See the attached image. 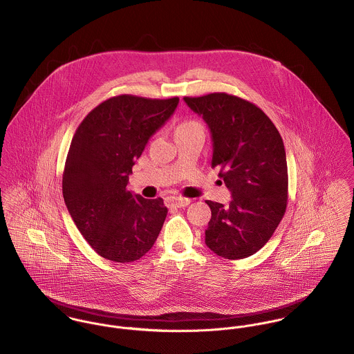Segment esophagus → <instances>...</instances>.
Returning <instances> with one entry per match:
<instances>
[{
  "instance_id": "obj_1",
  "label": "esophagus",
  "mask_w": 354,
  "mask_h": 354,
  "mask_svg": "<svg viewBox=\"0 0 354 354\" xmlns=\"http://www.w3.org/2000/svg\"><path fill=\"white\" fill-rule=\"evenodd\" d=\"M191 203V198L187 197H178V196H173V197H167L166 198V204L169 207H176V208H184Z\"/></svg>"
}]
</instances>
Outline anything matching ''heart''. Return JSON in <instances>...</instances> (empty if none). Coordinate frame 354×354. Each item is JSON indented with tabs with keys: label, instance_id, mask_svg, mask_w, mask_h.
I'll return each instance as SVG.
<instances>
[{
	"label": "heart",
	"instance_id": "1",
	"mask_svg": "<svg viewBox=\"0 0 354 354\" xmlns=\"http://www.w3.org/2000/svg\"><path fill=\"white\" fill-rule=\"evenodd\" d=\"M201 129V126L196 122V120H185V122H181L177 129H176V133L177 132H181V131H187V129Z\"/></svg>",
	"mask_w": 354,
	"mask_h": 354
}]
</instances>
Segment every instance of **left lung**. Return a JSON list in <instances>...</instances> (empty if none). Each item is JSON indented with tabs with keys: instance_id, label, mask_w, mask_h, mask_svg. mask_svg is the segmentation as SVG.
<instances>
[{
	"instance_id": "1",
	"label": "left lung",
	"mask_w": 354,
	"mask_h": 354,
	"mask_svg": "<svg viewBox=\"0 0 354 354\" xmlns=\"http://www.w3.org/2000/svg\"><path fill=\"white\" fill-rule=\"evenodd\" d=\"M212 136V167L231 192V203L207 200L212 216L205 245L219 257H250L270 239L288 200L286 149L272 120L250 101L227 93L184 97Z\"/></svg>"
}]
</instances>
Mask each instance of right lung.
I'll return each mask as SVG.
<instances>
[{
  "mask_svg": "<svg viewBox=\"0 0 354 354\" xmlns=\"http://www.w3.org/2000/svg\"><path fill=\"white\" fill-rule=\"evenodd\" d=\"M178 101V97H111L91 111L75 131L64 163V203L98 256L132 262L156 243L167 208L161 197L133 194L127 184L135 161Z\"/></svg>",
  "mask_w": 354,
  "mask_h": 354,
  "instance_id": "add662e5",
  "label": "right lung"
}]
</instances>
